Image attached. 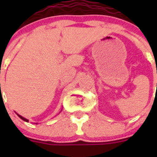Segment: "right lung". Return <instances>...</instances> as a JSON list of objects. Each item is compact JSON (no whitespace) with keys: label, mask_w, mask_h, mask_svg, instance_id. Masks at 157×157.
Wrapping results in <instances>:
<instances>
[{"label":"right lung","mask_w":157,"mask_h":157,"mask_svg":"<svg viewBox=\"0 0 157 157\" xmlns=\"http://www.w3.org/2000/svg\"><path fill=\"white\" fill-rule=\"evenodd\" d=\"M16 113H17V112H16ZM17 115H18V116H19V117H20V118H21V119H22V120H23V121H26V122H28V121H29V120H28V119H27V118H24V117L21 116V115H19V114H18V113H17ZM36 124H38V123H36Z\"/></svg>","instance_id":"obj_1"}]
</instances>
